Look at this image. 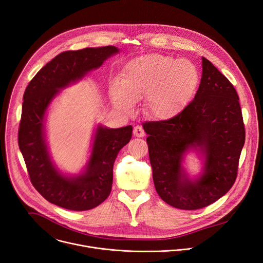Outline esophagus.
<instances>
[{
	"label": "esophagus",
	"instance_id": "esophagus-1",
	"mask_svg": "<svg viewBox=\"0 0 263 263\" xmlns=\"http://www.w3.org/2000/svg\"><path fill=\"white\" fill-rule=\"evenodd\" d=\"M133 134L135 137H143L145 136V131L141 126H135L133 129Z\"/></svg>",
	"mask_w": 263,
	"mask_h": 263
}]
</instances>
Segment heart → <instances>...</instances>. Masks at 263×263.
<instances>
[{
    "mask_svg": "<svg viewBox=\"0 0 263 263\" xmlns=\"http://www.w3.org/2000/svg\"><path fill=\"white\" fill-rule=\"evenodd\" d=\"M200 82L196 65L160 54H149L129 61L122 79L111 84L114 101L124 109L147 97L148 112L157 119L178 114L197 91Z\"/></svg>",
    "mask_w": 263,
    "mask_h": 263,
    "instance_id": "obj_1",
    "label": "heart"
}]
</instances>
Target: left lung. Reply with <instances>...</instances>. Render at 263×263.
Segmentation results:
<instances>
[{
  "label": "left lung",
  "instance_id": "left-lung-1",
  "mask_svg": "<svg viewBox=\"0 0 263 263\" xmlns=\"http://www.w3.org/2000/svg\"><path fill=\"white\" fill-rule=\"evenodd\" d=\"M202 67L199 90L181 113L143 125L156 192L167 204L185 211L211 205L232 188L246 141L234 85L204 57ZM190 151L203 164L196 178L182 165Z\"/></svg>",
  "mask_w": 263,
  "mask_h": 263
}]
</instances>
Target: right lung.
Segmentation results:
<instances>
[{"label":"right lung","mask_w":263,"mask_h":263,"mask_svg":"<svg viewBox=\"0 0 263 263\" xmlns=\"http://www.w3.org/2000/svg\"><path fill=\"white\" fill-rule=\"evenodd\" d=\"M118 52L112 45L63 51L40 69L23 95L17 143L31 184L45 200L69 211H89L109 197L115 159L130 142L133 128L111 129L98 125L84 168L79 174L67 176L55 165L48 150L47 110L61 90L80 81Z\"/></svg>","instance_id":"1"}]
</instances>
